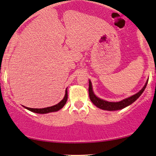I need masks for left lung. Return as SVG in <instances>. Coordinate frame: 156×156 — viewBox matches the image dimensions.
<instances>
[{"mask_svg":"<svg viewBox=\"0 0 156 156\" xmlns=\"http://www.w3.org/2000/svg\"><path fill=\"white\" fill-rule=\"evenodd\" d=\"M147 83H148V80H147V82L146 84H145L143 88H142L139 93L132 95L131 97H129L128 98H126V99L123 100L122 101H120V102H111L100 99V98L96 97L93 91V88H92V83L90 82V80H89V97L90 99L92 101V102H93L96 107H98V108L108 111L118 110V109H122L123 108H124V107L129 106V105L132 104L133 102H135V101L141 96V94L143 93V92L144 91V90L146 88L147 85Z\"/></svg>","mask_w":156,"mask_h":156,"instance_id":"obj_1","label":"left lung"}]
</instances>
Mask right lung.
I'll use <instances>...</instances> for the list:
<instances>
[{"mask_svg": "<svg viewBox=\"0 0 156 156\" xmlns=\"http://www.w3.org/2000/svg\"><path fill=\"white\" fill-rule=\"evenodd\" d=\"M68 99V93H67V90H66V94L63 99L60 102L58 103V104L56 105H54V106L51 107H46V108H42V109H34V108H30V107H25V108H26L28 110L33 112L35 113H39V114H47L49 112H56L61 109L62 107L64 106L66 103V101Z\"/></svg>", "mask_w": 156, "mask_h": 156, "instance_id": "right-lung-1", "label": "right lung"}]
</instances>
